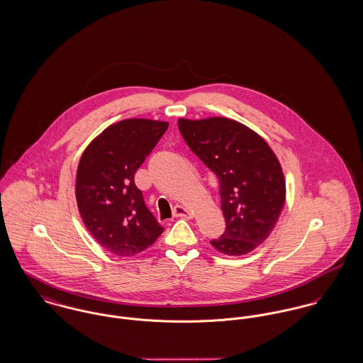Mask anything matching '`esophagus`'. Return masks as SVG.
Listing matches in <instances>:
<instances>
[{"instance_id": "esophagus-1", "label": "esophagus", "mask_w": 363, "mask_h": 363, "mask_svg": "<svg viewBox=\"0 0 363 363\" xmlns=\"http://www.w3.org/2000/svg\"><path fill=\"white\" fill-rule=\"evenodd\" d=\"M174 217H181V218H192V213L185 208L184 206H175L174 207Z\"/></svg>"}]
</instances>
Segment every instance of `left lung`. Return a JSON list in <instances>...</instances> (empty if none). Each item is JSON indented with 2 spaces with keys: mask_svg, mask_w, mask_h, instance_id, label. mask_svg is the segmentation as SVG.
<instances>
[{
  "mask_svg": "<svg viewBox=\"0 0 363 363\" xmlns=\"http://www.w3.org/2000/svg\"><path fill=\"white\" fill-rule=\"evenodd\" d=\"M182 138L220 181L226 228L211 240L226 255H245L274 230L286 200V181L271 146L247 125L226 117L178 118Z\"/></svg>",
  "mask_w": 363,
  "mask_h": 363,
  "instance_id": "8db88e82",
  "label": "left lung"
}]
</instances>
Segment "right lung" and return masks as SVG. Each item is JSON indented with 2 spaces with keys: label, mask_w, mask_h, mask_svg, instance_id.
Instances as JSON below:
<instances>
[{
  "label": "right lung",
  "mask_w": 363,
  "mask_h": 363,
  "mask_svg": "<svg viewBox=\"0 0 363 363\" xmlns=\"http://www.w3.org/2000/svg\"><path fill=\"white\" fill-rule=\"evenodd\" d=\"M167 128V121L121 120L82 155L76 175L80 216L94 239L118 257L146 250L164 230L147 210L134 175Z\"/></svg>",
  "instance_id": "right-lung-1"
}]
</instances>
